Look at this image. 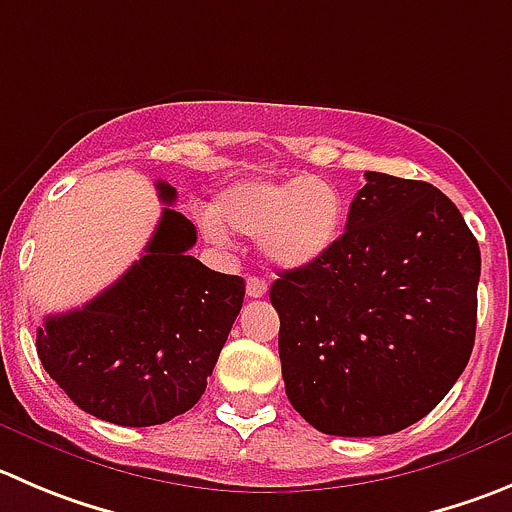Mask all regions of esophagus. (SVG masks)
Listing matches in <instances>:
<instances>
[{
	"mask_svg": "<svg viewBox=\"0 0 512 512\" xmlns=\"http://www.w3.org/2000/svg\"><path fill=\"white\" fill-rule=\"evenodd\" d=\"M266 289H269V286H266L264 279H259V276H248L246 294L251 296V299H261V296L266 294Z\"/></svg>",
	"mask_w": 512,
	"mask_h": 512,
	"instance_id": "34e87169",
	"label": "esophagus"
}]
</instances>
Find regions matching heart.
Segmentation results:
<instances>
[{
    "label": "heart",
    "mask_w": 512,
    "mask_h": 512,
    "mask_svg": "<svg viewBox=\"0 0 512 512\" xmlns=\"http://www.w3.org/2000/svg\"><path fill=\"white\" fill-rule=\"evenodd\" d=\"M344 223V196L316 175L238 180L218 193L213 211L201 213L213 243H228V233L259 238L276 269H304L324 259L342 238Z\"/></svg>",
    "instance_id": "b5f03b06"
}]
</instances>
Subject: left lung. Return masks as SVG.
I'll list each match as a JSON object with an SVG mask.
<instances>
[{"instance_id": "1", "label": "left lung", "mask_w": 512, "mask_h": 512, "mask_svg": "<svg viewBox=\"0 0 512 512\" xmlns=\"http://www.w3.org/2000/svg\"><path fill=\"white\" fill-rule=\"evenodd\" d=\"M324 259L271 286L291 407L324 435L379 437L435 410L467 367L480 248L425 180L364 173Z\"/></svg>"}]
</instances>
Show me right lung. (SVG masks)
Returning <instances> with one entry per match:
<instances>
[{
    "instance_id": "1",
    "label": "right lung",
    "mask_w": 512,
    "mask_h": 512,
    "mask_svg": "<svg viewBox=\"0 0 512 512\" xmlns=\"http://www.w3.org/2000/svg\"><path fill=\"white\" fill-rule=\"evenodd\" d=\"M155 188L173 206L175 188L163 180ZM193 243L196 226L163 208L145 253L113 286L37 326L42 367L87 415L163 425L206 392L246 284L188 256Z\"/></svg>"
}]
</instances>
